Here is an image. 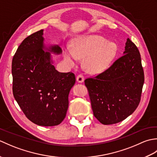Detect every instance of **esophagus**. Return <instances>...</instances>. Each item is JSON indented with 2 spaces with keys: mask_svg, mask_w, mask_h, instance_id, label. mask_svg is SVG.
I'll return each mask as SVG.
<instances>
[{
  "mask_svg": "<svg viewBox=\"0 0 157 157\" xmlns=\"http://www.w3.org/2000/svg\"><path fill=\"white\" fill-rule=\"evenodd\" d=\"M76 80H77V82H79V83L84 82V75H82V74L78 75V76H77V78H76Z\"/></svg>",
  "mask_w": 157,
  "mask_h": 157,
  "instance_id": "1",
  "label": "esophagus"
}]
</instances>
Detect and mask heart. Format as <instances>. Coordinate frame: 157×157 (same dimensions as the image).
I'll return each instance as SVG.
<instances>
[{
  "instance_id": "b5f03b06",
  "label": "heart",
  "mask_w": 157,
  "mask_h": 157,
  "mask_svg": "<svg viewBox=\"0 0 157 157\" xmlns=\"http://www.w3.org/2000/svg\"><path fill=\"white\" fill-rule=\"evenodd\" d=\"M117 52L115 43L98 35H83L74 38L71 48H63V56L70 65H74L78 59H84V67L88 72L96 74L108 67Z\"/></svg>"
}]
</instances>
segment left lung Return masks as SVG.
Wrapping results in <instances>:
<instances>
[{
  "instance_id": "8db88e82",
  "label": "left lung",
  "mask_w": 157,
  "mask_h": 157,
  "mask_svg": "<svg viewBox=\"0 0 157 157\" xmlns=\"http://www.w3.org/2000/svg\"><path fill=\"white\" fill-rule=\"evenodd\" d=\"M84 82L95 117L104 125L122 121L138 107L144 82L137 46L127 39L123 55L106 71Z\"/></svg>"
}]
</instances>
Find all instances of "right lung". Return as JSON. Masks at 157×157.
Instances as JSON below:
<instances>
[{"mask_svg":"<svg viewBox=\"0 0 157 157\" xmlns=\"http://www.w3.org/2000/svg\"><path fill=\"white\" fill-rule=\"evenodd\" d=\"M43 31L23 40L13 56V93L29 120L38 125L55 126L65 117L75 77L55 69L51 52L60 55L62 50L59 45L46 47Z\"/></svg>","mask_w":157,"mask_h":157,"instance_id":"1","label":"right lung"}]
</instances>
